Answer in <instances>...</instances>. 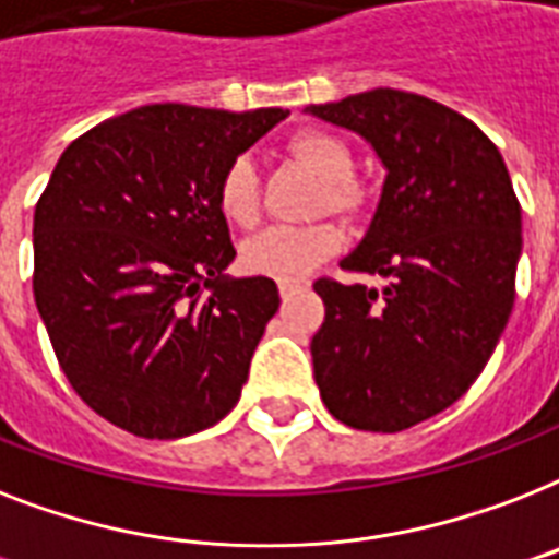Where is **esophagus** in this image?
<instances>
[{
	"mask_svg": "<svg viewBox=\"0 0 559 559\" xmlns=\"http://www.w3.org/2000/svg\"><path fill=\"white\" fill-rule=\"evenodd\" d=\"M301 287H304V284H298V281H281L278 293H281V298L287 301V298H293L295 293H301Z\"/></svg>",
	"mask_w": 559,
	"mask_h": 559,
	"instance_id": "34e87169",
	"label": "esophagus"
}]
</instances>
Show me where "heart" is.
Here are the masks:
<instances>
[{
  "mask_svg": "<svg viewBox=\"0 0 559 559\" xmlns=\"http://www.w3.org/2000/svg\"><path fill=\"white\" fill-rule=\"evenodd\" d=\"M289 152L312 175L324 180L321 201L344 217L365 209V192L350 180L353 152L338 134L324 129H304L289 140ZM217 209L229 224L249 229L258 221V180L249 157H235L217 183ZM342 247V229L330 221L307 226H270L240 249V266L249 275L275 281L307 278L321 261Z\"/></svg>",
  "mask_w": 559,
  "mask_h": 559,
  "instance_id": "heart-1",
  "label": "heart"
}]
</instances>
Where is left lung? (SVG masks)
Returning a JSON list of instances; mask_svg holds the SVG:
<instances>
[{
    "instance_id": "obj_1",
    "label": "left lung",
    "mask_w": 559,
    "mask_h": 559,
    "mask_svg": "<svg viewBox=\"0 0 559 559\" xmlns=\"http://www.w3.org/2000/svg\"><path fill=\"white\" fill-rule=\"evenodd\" d=\"M307 115L356 131L384 166L365 238L342 266L384 287L316 281L312 373L358 430L413 428L476 382L514 307L523 212L500 148L421 94L373 88Z\"/></svg>"
}]
</instances>
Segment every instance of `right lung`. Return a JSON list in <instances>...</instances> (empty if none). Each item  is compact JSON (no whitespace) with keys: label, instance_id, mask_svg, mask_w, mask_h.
Listing matches in <instances>:
<instances>
[{"label":"right lung","instance_id":"add662e5","mask_svg":"<svg viewBox=\"0 0 559 559\" xmlns=\"http://www.w3.org/2000/svg\"><path fill=\"white\" fill-rule=\"evenodd\" d=\"M289 111L134 108L62 152L34 212V298L71 388L146 439L238 405L278 310L272 278H233L217 183Z\"/></svg>","mask_w":559,"mask_h":559}]
</instances>
